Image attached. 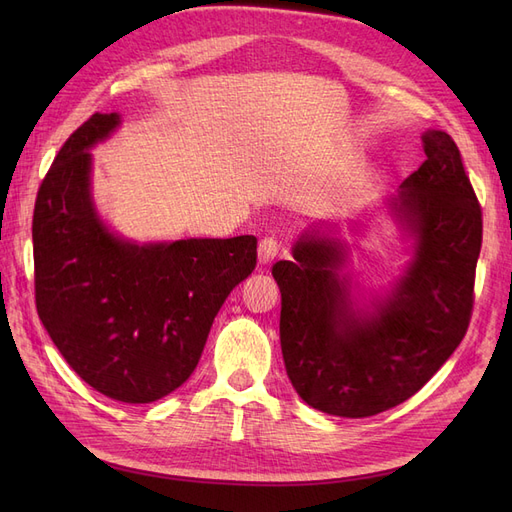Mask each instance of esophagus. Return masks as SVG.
<instances>
[{"mask_svg":"<svg viewBox=\"0 0 512 512\" xmlns=\"http://www.w3.org/2000/svg\"><path fill=\"white\" fill-rule=\"evenodd\" d=\"M280 252V243L273 237H265L258 243V262L260 265H269V262Z\"/></svg>","mask_w":512,"mask_h":512,"instance_id":"1","label":"esophagus"}]
</instances>
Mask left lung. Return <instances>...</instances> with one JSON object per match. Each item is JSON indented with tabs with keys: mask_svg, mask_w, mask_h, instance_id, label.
<instances>
[{
	"mask_svg": "<svg viewBox=\"0 0 512 512\" xmlns=\"http://www.w3.org/2000/svg\"><path fill=\"white\" fill-rule=\"evenodd\" d=\"M425 162L386 200L412 239L404 275L359 305L342 275L348 245L309 228L273 265L280 342L294 391L320 412L365 418L404 404L468 331L483 213L451 136L427 130Z\"/></svg>",
	"mask_w": 512,
	"mask_h": 512,
	"instance_id": "1",
	"label": "left lung"
}]
</instances>
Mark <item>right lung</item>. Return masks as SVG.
Returning a JSON list of instances; mask_svg holds the SVG:
<instances>
[{
    "label": "right lung",
    "mask_w": 512,
    "mask_h": 512,
    "mask_svg": "<svg viewBox=\"0 0 512 512\" xmlns=\"http://www.w3.org/2000/svg\"><path fill=\"white\" fill-rule=\"evenodd\" d=\"M121 123L96 113L59 149L34 209L36 307L53 344L89 386L151 404L192 376L213 318L256 267V237L128 241L91 196L89 149Z\"/></svg>",
    "instance_id": "1"
}]
</instances>
